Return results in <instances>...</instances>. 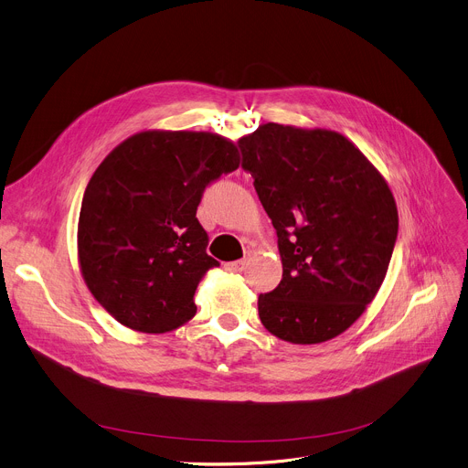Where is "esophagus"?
I'll use <instances>...</instances> for the list:
<instances>
[{
	"label": "esophagus",
	"instance_id": "esophagus-1",
	"mask_svg": "<svg viewBox=\"0 0 468 468\" xmlns=\"http://www.w3.org/2000/svg\"><path fill=\"white\" fill-rule=\"evenodd\" d=\"M245 268V261H232V262H225V270L227 271H241Z\"/></svg>",
	"mask_w": 468,
	"mask_h": 468
}]
</instances>
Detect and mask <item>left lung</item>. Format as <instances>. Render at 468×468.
Segmentation results:
<instances>
[{
    "label": "left lung",
    "mask_w": 468,
    "mask_h": 468,
    "mask_svg": "<svg viewBox=\"0 0 468 468\" xmlns=\"http://www.w3.org/2000/svg\"><path fill=\"white\" fill-rule=\"evenodd\" d=\"M238 147L283 264L280 285L259 296L262 324L291 344L342 335L374 300L395 250L399 213L386 179L331 130L268 122Z\"/></svg>",
    "instance_id": "8db88e82"
}]
</instances>
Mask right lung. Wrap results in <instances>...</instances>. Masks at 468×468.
<instances>
[{"mask_svg":"<svg viewBox=\"0 0 468 468\" xmlns=\"http://www.w3.org/2000/svg\"><path fill=\"white\" fill-rule=\"evenodd\" d=\"M239 166L207 132H142L105 156L79 213L82 278L119 323L166 333L195 317V291L218 266L197 209L204 190Z\"/></svg>","mask_w":468,"mask_h":468,"instance_id":"1","label":"right lung"}]
</instances>
